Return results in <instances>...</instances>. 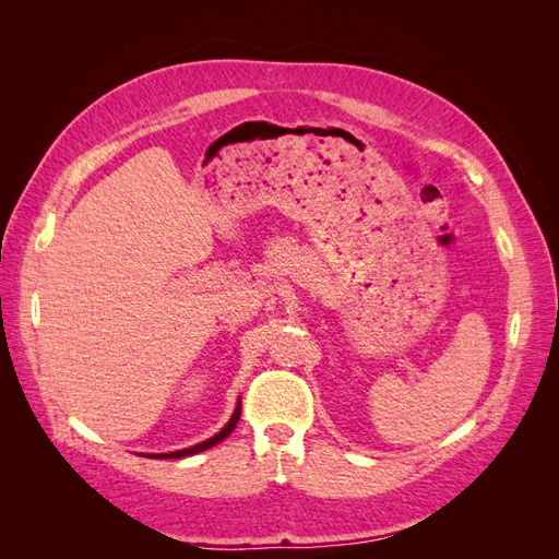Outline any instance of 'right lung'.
<instances>
[{
    "label": "right lung",
    "mask_w": 559,
    "mask_h": 559,
    "mask_svg": "<svg viewBox=\"0 0 559 559\" xmlns=\"http://www.w3.org/2000/svg\"><path fill=\"white\" fill-rule=\"evenodd\" d=\"M238 419H240V403L235 405V413H233V415H230V419L226 421V427H224L222 431H218V433H214L212 438H207V441H202V443L191 445V448H183V450L163 452V454H146V456H151V460H181V456H191V454H198V452H205V450L214 448L216 443H222L224 438H228V436H230V431L235 429V425H238Z\"/></svg>",
    "instance_id": "right-lung-1"
}]
</instances>
